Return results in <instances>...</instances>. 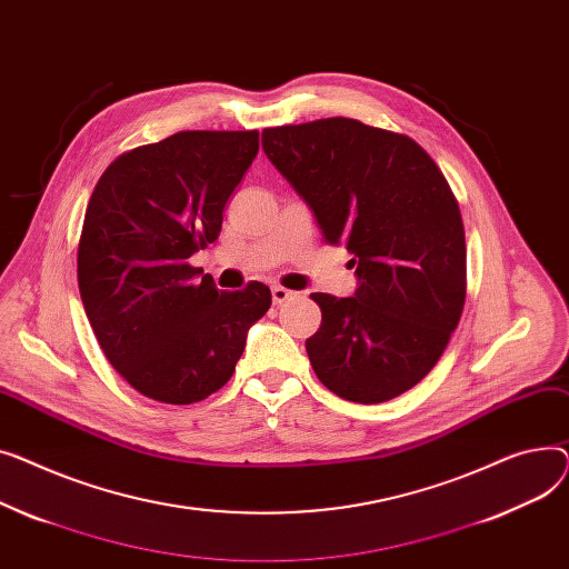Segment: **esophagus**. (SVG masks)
Here are the masks:
<instances>
[{
  "label": "esophagus",
  "instance_id": "obj_1",
  "mask_svg": "<svg viewBox=\"0 0 569 569\" xmlns=\"http://www.w3.org/2000/svg\"><path fill=\"white\" fill-rule=\"evenodd\" d=\"M271 296H273V303H276V306H282V303H287L289 298H293V291H289V289L276 284V287L271 289Z\"/></svg>",
  "mask_w": 569,
  "mask_h": 569
}]
</instances>
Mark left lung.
<instances>
[{"mask_svg": "<svg viewBox=\"0 0 569 569\" xmlns=\"http://www.w3.org/2000/svg\"><path fill=\"white\" fill-rule=\"evenodd\" d=\"M261 147L360 280L349 298L310 296L321 308L306 342L315 375L358 405L411 390L466 300L463 222L439 164L409 136L345 117L266 128Z\"/></svg>", "mask_w": 569, "mask_h": 569, "instance_id": "left-lung-1", "label": "left lung"}]
</instances>
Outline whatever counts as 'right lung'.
Returning a JSON list of instances; mask_svg holds the SVG:
<instances>
[{
  "instance_id": "1",
  "label": "right lung",
  "mask_w": 569,
  "mask_h": 569,
  "mask_svg": "<svg viewBox=\"0 0 569 569\" xmlns=\"http://www.w3.org/2000/svg\"><path fill=\"white\" fill-rule=\"evenodd\" d=\"M259 151L257 130H183L130 149L98 179L78 243V284L114 370L149 399L194 405L237 370L271 289L194 282L229 194Z\"/></svg>"
}]
</instances>
